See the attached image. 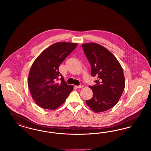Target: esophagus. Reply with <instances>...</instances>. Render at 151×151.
I'll list each match as a JSON object with an SVG mask.
<instances>
[{"label":"esophagus","instance_id":"obj_1","mask_svg":"<svg viewBox=\"0 0 151 151\" xmlns=\"http://www.w3.org/2000/svg\"><path fill=\"white\" fill-rule=\"evenodd\" d=\"M83 86L82 84H80L78 86H76V88H83Z\"/></svg>","mask_w":151,"mask_h":151}]
</instances>
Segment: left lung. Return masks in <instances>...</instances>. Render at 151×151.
Here are the masks:
<instances>
[{"instance_id": "1", "label": "left lung", "mask_w": 151, "mask_h": 151, "mask_svg": "<svg viewBox=\"0 0 151 151\" xmlns=\"http://www.w3.org/2000/svg\"><path fill=\"white\" fill-rule=\"evenodd\" d=\"M81 46L91 66L92 76L97 78L96 84L89 86L93 97L86 104L94 112L105 111L115 106L124 91L122 67L114 55L100 45L85 43Z\"/></svg>"}]
</instances>
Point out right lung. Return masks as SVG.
<instances>
[{
    "label": "right lung",
    "instance_id": "1",
    "mask_svg": "<svg viewBox=\"0 0 151 151\" xmlns=\"http://www.w3.org/2000/svg\"><path fill=\"white\" fill-rule=\"evenodd\" d=\"M78 43L58 42L45 49L31 67L28 84L33 100L41 108L54 110L65 102L73 89L59 71V67ZM60 81V83L57 82Z\"/></svg>",
    "mask_w": 151,
    "mask_h": 151
}]
</instances>
